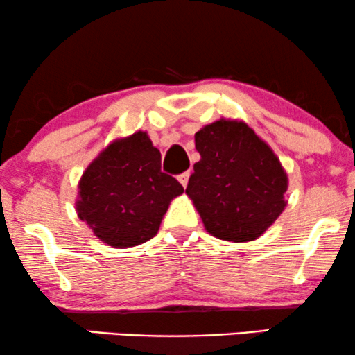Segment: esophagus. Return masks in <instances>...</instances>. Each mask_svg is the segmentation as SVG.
I'll return each mask as SVG.
<instances>
[{
    "instance_id": "obj_1",
    "label": "esophagus",
    "mask_w": 355,
    "mask_h": 355,
    "mask_svg": "<svg viewBox=\"0 0 355 355\" xmlns=\"http://www.w3.org/2000/svg\"><path fill=\"white\" fill-rule=\"evenodd\" d=\"M189 176H191L189 173H182V174H179V176H178V181L181 182L182 187L187 186V182H189Z\"/></svg>"
}]
</instances>
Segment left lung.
Wrapping results in <instances>:
<instances>
[{"label": "left lung", "instance_id": "8db88e82", "mask_svg": "<svg viewBox=\"0 0 355 355\" xmlns=\"http://www.w3.org/2000/svg\"><path fill=\"white\" fill-rule=\"evenodd\" d=\"M200 159L186 194L205 230L225 242H252L286 207L288 174L278 156L242 120H220L196 133Z\"/></svg>", "mask_w": 355, "mask_h": 355}]
</instances>
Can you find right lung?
Returning a JSON list of instances; mask_svg holds the SVG:
<instances>
[{
    "label": "right lung",
    "mask_w": 355,
    "mask_h": 355,
    "mask_svg": "<svg viewBox=\"0 0 355 355\" xmlns=\"http://www.w3.org/2000/svg\"><path fill=\"white\" fill-rule=\"evenodd\" d=\"M182 192L161 171V153L146 131H137L116 138L87 166L76 211L103 243L130 248L155 237L171 200Z\"/></svg>",
    "instance_id": "1"
}]
</instances>
